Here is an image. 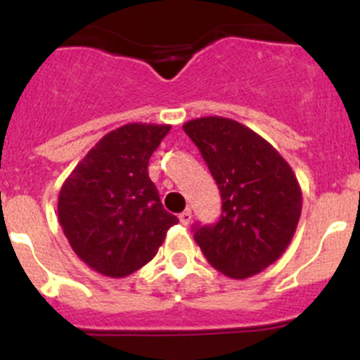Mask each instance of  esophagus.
<instances>
[{"label":"esophagus","instance_id":"obj_1","mask_svg":"<svg viewBox=\"0 0 360 360\" xmlns=\"http://www.w3.org/2000/svg\"><path fill=\"white\" fill-rule=\"evenodd\" d=\"M179 221H181V224L188 226V224L191 223V210L186 209V210H184V212H181L179 214Z\"/></svg>","mask_w":360,"mask_h":360}]
</instances>
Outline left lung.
<instances>
[{
	"label": "left lung",
	"instance_id": "obj_1",
	"mask_svg": "<svg viewBox=\"0 0 360 360\" xmlns=\"http://www.w3.org/2000/svg\"><path fill=\"white\" fill-rule=\"evenodd\" d=\"M183 130L221 191L216 224H195V242L221 274L248 278L278 259L301 216V188L270 143L235 120L205 116Z\"/></svg>",
	"mask_w": 360,
	"mask_h": 360
}]
</instances>
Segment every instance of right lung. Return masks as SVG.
Masks as SVG:
<instances>
[{"label":"right lung","mask_w":360,"mask_h":360,"mask_svg":"<svg viewBox=\"0 0 360 360\" xmlns=\"http://www.w3.org/2000/svg\"><path fill=\"white\" fill-rule=\"evenodd\" d=\"M170 125L129 123L111 130L64 181L60 226L76 256L106 277L122 278L151 261L179 223L148 176L151 155Z\"/></svg>","instance_id":"right-lung-1"}]
</instances>
